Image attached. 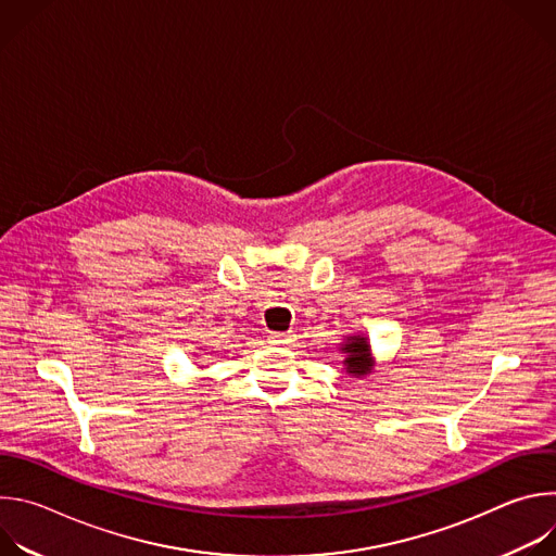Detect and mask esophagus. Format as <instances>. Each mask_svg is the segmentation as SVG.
Instances as JSON below:
<instances>
[{"instance_id": "1", "label": "esophagus", "mask_w": 556, "mask_h": 556, "mask_svg": "<svg viewBox=\"0 0 556 556\" xmlns=\"http://www.w3.org/2000/svg\"><path fill=\"white\" fill-rule=\"evenodd\" d=\"M268 343L270 345H286V343H292V337L288 332H270Z\"/></svg>"}]
</instances>
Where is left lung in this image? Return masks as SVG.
I'll return each instance as SVG.
<instances>
[{
	"label": "left lung",
	"instance_id": "obj_1",
	"mask_svg": "<svg viewBox=\"0 0 556 556\" xmlns=\"http://www.w3.org/2000/svg\"><path fill=\"white\" fill-rule=\"evenodd\" d=\"M341 352L345 354V369L348 374L361 378L365 374L371 371V365H374V358H371V348H369V341L361 334L356 337H348L343 343H341Z\"/></svg>",
	"mask_w": 556,
	"mask_h": 556
}]
</instances>
